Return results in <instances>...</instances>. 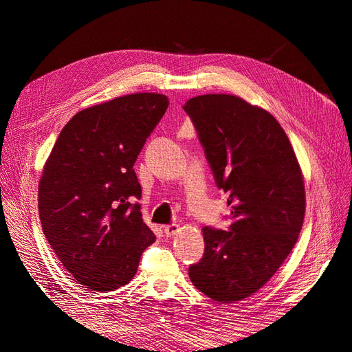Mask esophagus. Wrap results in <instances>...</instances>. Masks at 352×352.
<instances>
[{
  "instance_id": "obj_1",
  "label": "esophagus",
  "mask_w": 352,
  "mask_h": 352,
  "mask_svg": "<svg viewBox=\"0 0 352 352\" xmlns=\"http://www.w3.org/2000/svg\"><path fill=\"white\" fill-rule=\"evenodd\" d=\"M177 230H179L177 225H166V226H163V232H164L166 236H173Z\"/></svg>"
}]
</instances>
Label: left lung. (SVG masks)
Wrapping results in <instances>:
<instances>
[{
	"label": "left lung",
	"mask_w": 352,
	"mask_h": 352,
	"mask_svg": "<svg viewBox=\"0 0 352 352\" xmlns=\"http://www.w3.org/2000/svg\"><path fill=\"white\" fill-rule=\"evenodd\" d=\"M184 110L230 206L228 230L202 229L204 255L189 278L211 300L241 301L270 280L300 235L301 168L278 120L235 95H199Z\"/></svg>",
	"instance_id": "1"
}]
</instances>
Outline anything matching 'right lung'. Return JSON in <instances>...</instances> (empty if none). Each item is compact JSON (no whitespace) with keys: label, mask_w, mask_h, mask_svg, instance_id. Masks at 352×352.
<instances>
[{"label":"right lung","mask_w":352,"mask_h":352,"mask_svg":"<svg viewBox=\"0 0 352 352\" xmlns=\"http://www.w3.org/2000/svg\"><path fill=\"white\" fill-rule=\"evenodd\" d=\"M168 107L132 94L85 109L63 127L39 180L42 230L69 273L92 291L129 283L155 241L142 221L133 164Z\"/></svg>","instance_id":"obj_1"}]
</instances>
